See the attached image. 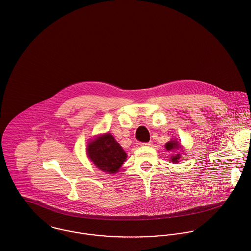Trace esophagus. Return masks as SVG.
Listing matches in <instances>:
<instances>
[{"instance_id":"34e87169","label":"esophagus","mask_w":251,"mask_h":251,"mask_svg":"<svg viewBox=\"0 0 251 251\" xmlns=\"http://www.w3.org/2000/svg\"><path fill=\"white\" fill-rule=\"evenodd\" d=\"M140 145H141L142 147H150L151 144V143H140Z\"/></svg>"}]
</instances>
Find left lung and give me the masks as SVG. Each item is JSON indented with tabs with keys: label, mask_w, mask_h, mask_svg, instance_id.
Listing matches in <instances>:
<instances>
[{
	"label": "left lung",
	"mask_w": 251,
	"mask_h": 251,
	"mask_svg": "<svg viewBox=\"0 0 251 251\" xmlns=\"http://www.w3.org/2000/svg\"><path fill=\"white\" fill-rule=\"evenodd\" d=\"M165 148H166L167 151H173V150H178V149H179V146H178V143H177L176 140H173L172 142L167 143L166 146H165ZM179 158H180V153H177L176 156H173L171 160H172V162L176 163V162H178Z\"/></svg>",
	"instance_id": "obj_1"
}]
</instances>
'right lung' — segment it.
<instances>
[{
	"instance_id": "obj_1",
	"label": "right lung",
	"mask_w": 251,
	"mask_h": 251,
	"mask_svg": "<svg viewBox=\"0 0 251 251\" xmlns=\"http://www.w3.org/2000/svg\"><path fill=\"white\" fill-rule=\"evenodd\" d=\"M87 154L91 161L103 172L114 174L125 162L127 154L110 134H105L90 142Z\"/></svg>"
}]
</instances>
